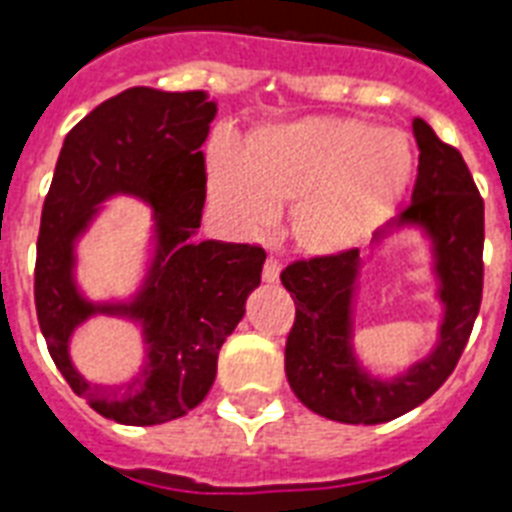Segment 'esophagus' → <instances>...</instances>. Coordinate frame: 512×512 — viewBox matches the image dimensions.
I'll use <instances>...</instances> for the list:
<instances>
[{"instance_id": "esophagus-1", "label": "esophagus", "mask_w": 512, "mask_h": 512, "mask_svg": "<svg viewBox=\"0 0 512 512\" xmlns=\"http://www.w3.org/2000/svg\"><path fill=\"white\" fill-rule=\"evenodd\" d=\"M278 273H281V265H278L276 257L268 255V260H265V268H263V278L268 281V284H276Z\"/></svg>"}]
</instances>
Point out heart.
Segmentation results:
<instances>
[{"label": "heart", "instance_id": "1", "mask_svg": "<svg viewBox=\"0 0 512 512\" xmlns=\"http://www.w3.org/2000/svg\"><path fill=\"white\" fill-rule=\"evenodd\" d=\"M410 173L407 141L355 120H299L257 131L239 168L210 173L215 205L242 226L270 215V202H294L292 234L310 252H334L363 239L389 213Z\"/></svg>", "mask_w": 512, "mask_h": 512}]
</instances>
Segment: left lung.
<instances>
[{
    "mask_svg": "<svg viewBox=\"0 0 512 512\" xmlns=\"http://www.w3.org/2000/svg\"><path fill=\"white\" fill-rule=\"evenodd\" d=\"M418 176L402 220L423 223L436 242L447 315L431 357L392 381L368 378L350 352V299L357 249L297 257L281 270L294 299L284 368L299 402L339 423H386L426 402L455 371L484 292V199L458 149L426 120H413Z\"/></svg>",
    "mask_w": 512,
    "mask_h": 512,
    "instance_id": "left-lung-1",
    "label": "left lung"
}]
</instances>
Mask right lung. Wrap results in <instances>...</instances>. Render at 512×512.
<instances>
[{"label":"right lung","mask_w":512,"mask_h":512,"mask_svg":"<svg viewBox=\"0 0 512 512\" xmlns=\"http://www.w3.org/2000/svg\"><path fill=\"white\" fill-rule=\"evenodd\" d=\"M215 112V99L199 89L120 91L70 128L44 199L33 270L41 334L70 389L126 426L168 423L205 400L220 347L260 284V244L194 242L207 197L202 144ZM115 190L156 205L161 244L148 289L134 306L94 308L72 286V239L93 205ZM97 309L145 323L148 365L126 390L89 385L69 363L72 328Z\"/></svg>","instance_id":"1"}]
</instances>
